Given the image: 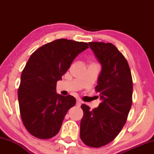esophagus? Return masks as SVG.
<instances>
[{
  "label": "esophagus",
  "mask_w": 154,
  "mask_h": 154,
  "mask_svg": "<svg viewBox=\"0 0 154 154\" xmlns=\"http://www.w3.org/2000/svg\"><path fill=\"white\" fill-rule=\"evenodd\" d=\"M76 105L77 106H81V101L79 100H77V103H76Z\"/></svg>",
  "instance_id": "esophagus-1"
}]
</instances>
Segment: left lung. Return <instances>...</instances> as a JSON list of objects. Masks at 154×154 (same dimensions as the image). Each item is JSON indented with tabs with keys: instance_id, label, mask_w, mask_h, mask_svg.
I'll return each instance as SVG.
<instances>
[{
	"instance_id": "left-lung-1",
	"label": "left lung",
	"mask_w": 154,
	"mask_h": 154,
	"mask_svg": "<svg viewBox=\"0 0 154 154\" xmlns=\"http://www.w3.org/2000/svg\"><path fill=\"white\" fill-rule=\"evenodd\" d=\"M89 45L101 64L95 88L101 103L93 110L81 106L80 138L88 146L99 148L114 140L126 122L133 86L128 61L115 45L103 42H91Z\"/></svg>"
}]
</instances>
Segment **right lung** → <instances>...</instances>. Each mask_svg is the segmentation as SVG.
I'll return each instance as SVG.
<instances>
[{
  "label": "right lung",
  "instance_id": "obj_1",
  "mask_svg": "<svg viewBox=\"0 0 154 154\" xmlns=\"http://www.w3.org/2000/svg\"><path fill=\"white\" fill-rule=\"evenodd\" d=\"M88 47L87 43L58 39L31 55L21 75L18 99L22 122L32 135L49 139L59 132L76 99L56 93V82Z\"/></svg>",
  "mask_w": 154,
  "mask_h": 154
}]
</instances>
